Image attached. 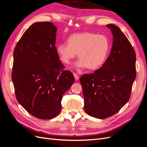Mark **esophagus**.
Segmentation results:
<instances>
[{
    "label": "esophagus",
    "instance_id": "obj_1",
    "mask_svg": "<svg viewBox=\"0 0 147 147\" xmlns=\"http://www.w3.org/2000/svg\"><path fill=\"white\" fill-rule=\"evenodd\" d=\"M73 74H74V76L75 77V79L76 80H78L79 79V76H78V75L76 73H74Z\"/></svg>",
    "mask_w": 147,
    "mask_h": 147
}]
</instances>
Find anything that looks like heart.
I'll return each instance as SVG.
<instances>
[{
  "label": "heart",
  "instance_id": "b5f03b06",
  "mask_svg": "<svg viewBox=\"0 0 147 147\" xmlns=\"http://www.w3.org/2000/svg\"><path fill=\"white\" fill-rule=\"evenodd\" d=\"M67 44L60 43L56 47L61 61L68 64L78 54L80 59L75 67L90 70L99 69L106 60L110 50V42L104 35L83 32L70 35L67 39Z\"/></svg>",
  "mask_w": 147,
  "mask_h": 147
}]
</instances>
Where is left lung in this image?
Returning <instances> with one entry per match:
<instances>
[{"instance_id":"8db88e82","label":"left lung","mask_w":147,"mask_h":147,"mask_svg":"<svg viewBox=\"0 0 147 147\" xmlns=\"http://www.w3.org/2000/svg\"><path fill=\"white\" fill-rule=\"evenodd\" d=\"M107 27L113 35L109 56L98 70L80 79L84 111L98 119L112 116L127 103L136 77V56L131 43L118 26Z\"/></svg>"}]
</instances>
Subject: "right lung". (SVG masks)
<instances>
[{"mask_svg":"<svg viewBox=\"0 0 147 147\" xmlns=\"http://www.w3.org/2000/svg\"><path fill=\"white\" fill-rule=\"evenodd\" d=\"M56 31L51 22L35 23L13 51L11 78L17 100L28 113L42 119L60 113L63 96L75 82L72 72L63 70L56 53Z\"/></svg>","mask_w":147,"mask_h":147,"instance_id":"add662e5","label":"right lung"}]
</instances>
